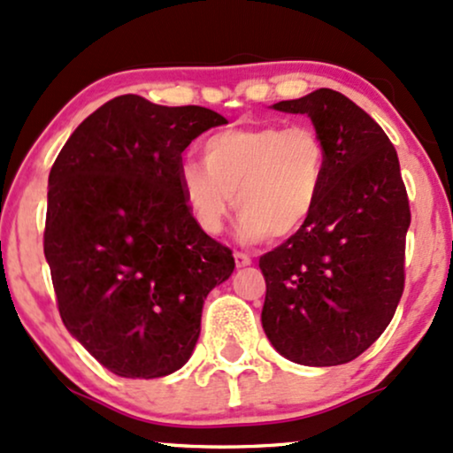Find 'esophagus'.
Masks as SVG:
<instances>
[{
    "label": "esophagus",
    "mask_w": 453,
    "mask_h": 453,
    "mask_svg": "<svg viewBox=\"0 0 453 453\" xmlns=\"http://www.w3.org/2000/svg\"><path fill=\"white\" fill-rule=\"evenodd\" d=\"M234 262H236L238 268H244V266H249V264H251V257H249L247 253L236 251V253H234Z\"/></svg>",
    "instance_id": "1"
}]
</instances>
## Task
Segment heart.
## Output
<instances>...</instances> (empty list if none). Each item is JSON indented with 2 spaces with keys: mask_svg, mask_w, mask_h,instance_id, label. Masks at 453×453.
<instances>
[{
  "mask_svg": "<svg viewBox=\"0 0 453 453\" xmlns=\"http://www.w3.org/2000/svg\"><path fill=\"white\" fill-rule=\"evenodd\" d=\"M204 164L187 159L179 187L202 232L219 234L234 209L241 238H285L309 219L324 189L327 153L309 126L230 127L202 144Z\"/></svg>",
  "mask_w": 453,
  "mask_h": 453,
  "instance_id": "b5f03b06",
  "label": "heart"
}]
</instances>
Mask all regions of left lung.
Here are the masks:
<instances>
[{
    "label": "left lung",
    "mask_w": 453,
    "mask_h": 453,
    "mask_svg": "<svg viewBox=\"0 0 453 453\" xmlns=\"http://www.w3.org/2000/svg\"><path fill=\"white\" fill-rule=\"evenodd\" d=\"M273 108L309 114L327 170L309 219L259 257L262 326L288 360L339 366L383 334L404 289L411 211L398 155L375 119L339 91L317 89Z\"/></svg>",
    "instance_id": "1"
}]
</instances>
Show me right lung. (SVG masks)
<instances>
[{
  "label": "right lung",
  "instance_id": "obj_1",
  "mask_svg": "<svg viewBox=\"0 0 453 453\" xmlns=\"http://www.w3.org/2000/svg\"><path fill=\"white\" fill-rule=\"evenodd\" d=\"M223 123L209 108L119 96L74 129L50 168L44 256L57 309L114 375L179 371L206 296L236 266L179 187L183 150Z\"/></svg>",
  "mask_w": 453,
  "mask_h": 453
}]
</instances>
